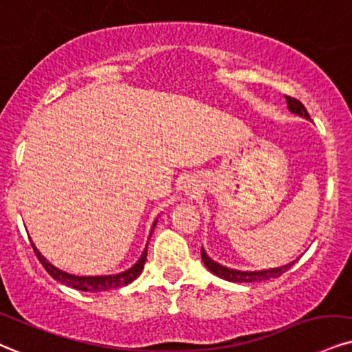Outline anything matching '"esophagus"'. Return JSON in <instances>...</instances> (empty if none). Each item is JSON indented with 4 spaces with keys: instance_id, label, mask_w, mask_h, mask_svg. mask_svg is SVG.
<instances>
[{
    "instance_id": "1",
    "label": "esophagus",
    "mask_w": 352,
    "mask_h": 352,
    "mask_svg": "<svg viewBox=\"0 0 352 352\" xmlns=\"http://www.w3.org/2000/svg\"><path fill=\"white\" fill-rule=\"evenodd\" d=\"M183 192L186 194V196H189V197H194L197 194V188H196V184H192V183H184V186H183Z\"/></svg>"
}]
</instances>
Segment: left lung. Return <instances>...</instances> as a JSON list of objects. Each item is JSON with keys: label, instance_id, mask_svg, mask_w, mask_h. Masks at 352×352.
Instances as JSON below:
<instances>
[{"label": "left lung", "instance_id": "1", "mask_svg": "<svg viewBox=\"0 0 352 352\" xmlns=\"http://www.w3.org/2000/svg\"><path fill=\"white\" fill-rule=\"evenodd\" d=\"M285 101H287V107L290 112H294V114L300 116V117H305V119L310 120V116L309 112H307L305 106L298 101V99H294L290 96H285ZM201 256H202V261L206 264V267L209 269L212 274L219 276L220 279H225V280H230V282H261V280H267V279H274V277H279L284 274L285 271H289L290 266H294L296 261L289 263V264H284V266L280 267H272V269H263V271H238V269H232V267H227V266H222V264H219L214 259L209 258L206 253V250H201Z\"/></svg>", "mask_w": 352, "mask_h": 352}]
</instances>
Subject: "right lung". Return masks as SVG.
<instances>
[{
	"mask_svg": "<svg viewBox=\"0 0 352 352\" xmlns=\"http://www.w3.org/2000/svg\"><path fill=\"white\" fill-rule=\"evenodd\" d=\"M158 220H155L153 222V227H151V232H150V236L151 233H153L155 230V225ZM146 246H148V243H146ZM146 246L145 250H143V253L140 256V259L133 264L132 267H129L127 271L124 272H119V274H111V276H75V274H70V272H65L62 269H58L54 264L47 261L45 258H43L41 251L36 248V245L32 243V248H34V253L38 258V261L42 263V266L45 267V271L49 272V274L54 277L55 280H58L60 284H65L68 285V287H73L76 290H83V292H104V290H112V289H120L124 287V285H129L130 282L135 280L138 276L142 274L143 271V266H145V261H146Z\"/></svg>",
	"mask_w": 352,
	"mask_h": 352,
	"instance_id": "1",
	"label": "right lung"
}]
</instances>
